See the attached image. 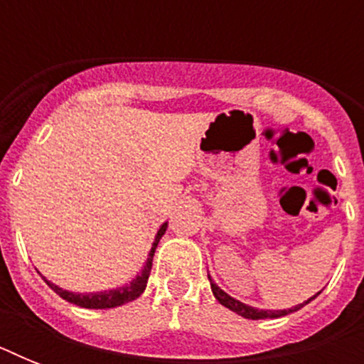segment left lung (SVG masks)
Returning <instances> with one entry per match:
<instances>
[{"instance_id":"left-lung-1","label":"left lung","mask_w":364,"mask_h":364,"mask_svg":"<svg viewBox=\"0 0 364 364\" xmlns=\"http://www.w3.org/2000/svg\"><path fill=\"white\" fill-rule=\"evenodd\" d=\"M208 277H210V276H208ZM210 283H211V291H213V294H215V299L219 300V302H221L225 308L236 311L238 316L245 317V319H272V317L289 316V314H293V311L300 310L302 306H306L311 299H316L317 294H319V293H317L316 296H311V299H308L306 302H302V304L293 306V308H289V310H259V308H253V306L243 304V302H240V300L232 299V296L225 293L221 287H217V283L211 282V277H210Z\"/></svg>"}]
</instances>
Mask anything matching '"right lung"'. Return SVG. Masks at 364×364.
<instances>
[{
    "instance_id": "1",
    "label": "right lung",
    "mask_w": 364,
    "mask_h": 364,
    "mask_svg": "<svg viewBox=\"0 0 364 364\" xmlns=\"http://www.w3.org/2000/svg\"><path fill=\"white\" fill-rule=\"evenodd\" d=\"M166 228H168V223H164L162 227L159 228V232L154 236L153 247L149 251L147 255V262L143 266V270L139 272V276H136V279H132L128 285H122V287L111 289V291H104V293H71V291H64V289H60L58 285H54L47 279V277H43L47 285L53 289L54 293L60 294L62 299L71 302V304L81 306V308H88V310H105V308H117V306H122L126 302H132V300H136L139 294L145 291L147 287V279L149 274H151V268H153V257L154 251H156V245H159L160 238L164 236Z\"/></svg>"
}]
</instances>
